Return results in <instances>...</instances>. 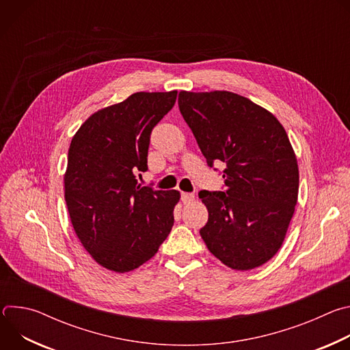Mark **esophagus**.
I'll return each instance as SVG.
<instances>
[{
	"label": "esophagus",
	"mask_w": 350,
	"mask_h": 350,
	"mask_svg": "<svg viewBox=\"0 0 350 350\" xmlns=\"http://www.w3.org/2000/svg\"><path fill=\"white\" fill-rule=\"evenodd\" d=\"M195 199V195L191 192H181V201L183 204H191Z\"/></svg>",
	"instance_id": "1"
}]
</instances>
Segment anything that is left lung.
Masks as SVG:
<instances>
[{
	"label": "left lung",
	"mask_w": 350,
	"mask_h": 350,
	"mask_svg": "<svg viewBox=\"0 0 350 350\" xmlns=\"http://www.w3.org/2000/svg\"><path fill=\"white\" fill-rule=\"evenodd\" d=\"M178 108L208 165L226 163L227 189L199 192L209 212L202 239L232 270L265 265L281 247L297 202L299 167L285 129L230 91H180Z\"/></svg>",
	"instance_id": "left-lung-1"
}]
</instances>
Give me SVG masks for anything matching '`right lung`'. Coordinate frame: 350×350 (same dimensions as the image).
<instances>
[{"mask_svg": "<svg viewBox=\"0 0 350 350\" xmlns=\"http://www.w3.org/2000/svg\"><path fill=\"white\" fill-rule=\"evenodd\" d=\"M177 91L135 92L94 112L76 131L64 176L75 232L91 258L115 273L152 259L174 223L176 189L137 184L149 135L173 108Z\"/></svg>", "mask_w": 350, "mask_h": 350, "instance_id": "add662e5", "label": "right lung"}]
</instances>
